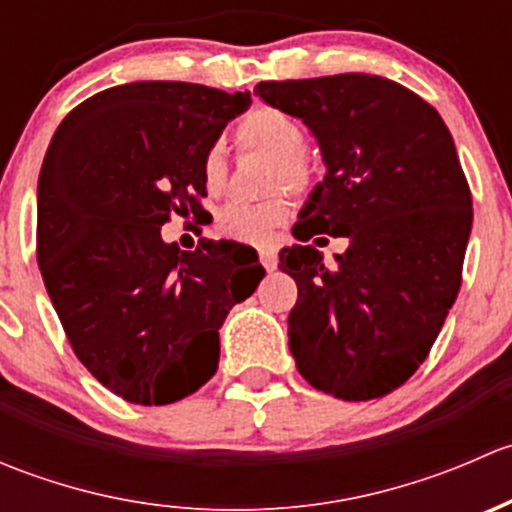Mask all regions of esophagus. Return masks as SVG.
Segmentation results:
<instances>
[{"instance_id":"34e87169","label":"esophagus","mask_w":512,"mask_h":512,"mask_svg":"<svg viewBox=\"0 0 512 512\" xmlns=\"http://www.w3.org/2000/svg\"><path fill=\"white\" fill-rule=\"evenodd\" d=\"M260 262L267 272L277 270V252L272 247H262L260 250Z\"/></svg>"}]
</instances>
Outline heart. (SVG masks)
I'll use <instances>...</instances> for the list:
<instances>
[{
  "label": "heart",
  "instance_id": "b5f03b06",
  "mask_svg": "<svg viewBox=\"0 0 512 512\" xmlns=\"http://www.w3.org/2000/svg\"><path fill=\"white\" fill-rule=\"evenodd\" d=\"M237 141L245 148L267 153L275 158L270 185L272 188H287L292 193H307L312 188V165L302 156L307 143V131L302 123L287 111L275 106H257L235 128ZM200 175L208 190H220L227 175V160L220 143L208 146L200 163ZM289 215V203L285 195H272L262 203H245V200H230L218 213V230L225 237L247 245H262L272 237L275 227H280Z\"/></svg>",
  "mask_w": 512,
  "mask_h": 512
}]
</instances>
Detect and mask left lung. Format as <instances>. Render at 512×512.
I'll return each mask as SVG.
<instances>
[{"instance_id":"obj_1","label":"left lung","mask_w":512,"mask_h":512,"mask_svg":"<svg viewBox=\"0 0 512 512\" xmlns=\"http://www.w3.org/2000/svg\"><path fill=\"white\" fill-rule=\"evenodd\" d=\"M255 94L302 118L327 165L292 227L299 245L280 252L299 292L289 352L324 394H391L426 361L461 289L473 200L451 131L384 76L262 81ZM319 231L350 240L337 266L306 245Z\"/></svg>"}]
</instances>
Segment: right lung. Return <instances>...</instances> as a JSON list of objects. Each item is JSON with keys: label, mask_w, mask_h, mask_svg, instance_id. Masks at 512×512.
Masks as SVG:
<instances>
[{"label": "right lung", "mask_w": 512, "mask_h": 512, "mask_svg": "<svg viewBox=\"0 0 512 512\" xmlns=\"http://www.w3.org/2000/svg\"><path fill=\"white\" fill-rule=\"evenodd\" d=\"M250 103L185 81L113 86L59 123L41 163L46 292L81 364L131 404L198 391L218 371L227 312L257 287L225 282V242L185 252L160 237L170 213H203V153Z\"/></svg>", "instance_id": "right-lung-1"}]
</instances>
